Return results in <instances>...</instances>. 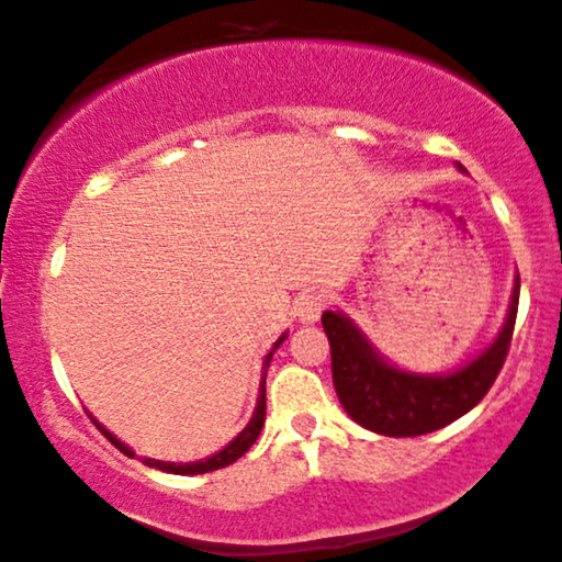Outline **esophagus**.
I'll list each match as a JSON object with an SVG mask.
<instances>
[{
    "label": "esophagus",
    "instance_id": "esophagus-1",
    "mask_svg": "<svg viewBox=\"0 0 562 562\" xmlns=\"http://www.w3.org/2000/svg\"><path fill=\"white\" fill-rule=\"evenodd\" d=\"M323 307H326V297L315 290H307L295 300V315L300 323H315L321 318Z\"/></svg>",
    "mask_w": 562,
    "mask_h": 562
}]
</instances>
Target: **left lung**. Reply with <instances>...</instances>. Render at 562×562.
I'll list each match as a JSON object with an SVG mask.
<instances>
[{
	"label": "left lung",
	"instance_id": "obj_1",
	"mask_svg": "<svg viewBox=\"0 0 562 562\" xmlns=\"http://www.w3.org/2000/svg\"><path fill=\"white\" fill-rule=\"evenodd\" d=\"M519 305V278L507 321L496 341L450 374H413L379 357L367 336L344 313H323L330 344L334 386L346 413L361 428L390 438H415L440 430L486 397L509 353Z\"/></svg>",
	"mask_w": 562,
	"mask_h": 562
}]
</instances>
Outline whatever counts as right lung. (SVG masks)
<instances>
[{
	"label": "right lung",
	"mask_w": 562,
	"mask_h": 562,
	"mask_svg": "<svg viewBox=\"0 0 562 562\" xmlns=\"http://www.w3.org/2000/svg\"><path fill=\"white\" fill-rule=\"evenodd\" d=\"M284 336H288V334H282V336L278 338V344L272 346V351L267 353L265 367H270L272 353H274V349H278V346L284 341ZM265 413H267V397H265V379H262V386H259V400H257L255 415H251V420H249L247 428H244V430L239 432V436H236L232 442H228V446H226L224 450H218L216 456L205 458V461H195V463H168V461H155V458H145V465H149V469L168 471V473H180V476H193V473H209V471L224 469V465L234 463L236 458H241L244 453H247V450H249L251 446H255V440L259 438V432H262ZM91 423L97 425V428L101 430V436H104L109 442H112L114 448H120L124 456H130V458L134 456V450H132V448H126L120 438L112 436V432H109V430L104 428V425L97 423V417H91Z\"/></svg>",
	"instance_id": "add662e5"
}]
</instances>
